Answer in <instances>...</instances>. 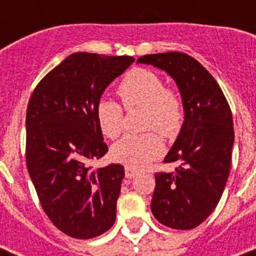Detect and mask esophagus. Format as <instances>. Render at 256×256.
<instances>
[{
    "mask_svg": "<svg viewBox=\"0 0 256 256\" xmlns=\"http://www.w3.org/2000/svg\"><path fill=\"white\" fill-rule=\"evenodd\" d=\"M124 174H126V178H134V176H136V175L140 174V171L130 168V166H126V168H124Z\"/></svg>",
    "mask_w": 256,
    "mask_h": 256,
    "instance_id": "1",
    "label": "esophagus"
}]
</instances>
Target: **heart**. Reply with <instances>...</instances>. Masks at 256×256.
<instances>
[{
    "mask_svg": "<svg viewBox=\"0 0 256 256\" xmlns=\"http://www.w3.org/2000/svg\"><path fill=\"white\" fill-rule=\"evenodd\" d=\"M124 108H144V128H156L164 136H174L183 120L182 102L164 86V80L148 69H132L118 86ZM100 132L116 138L124 130V110L114 100H102L96 110ZM164 152V144L156 132L130 134L112 146V156L132 168H146Z\"/></svg>",
    "mask_w": 256,
    "mask_h": 256,
    "instance_id": "obj_1",
    "label": "heart"
}]
</instances>
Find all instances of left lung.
I'll return each mask as SVG.
<instances>
[{
	"label": "left lung",
	"instance_id": "left-lung-1",
	"mask_svg": "<svg viewBox=\"0 0 256 256\" xmlns=\"http://www.w3.org/2000/svg\"><path fill=\"white\" fill-rule=\"evenodd\" d=\"M138 64L152 65L175 81L184 120L164 162H178L172 172H156L152 215L175 230L204 222L222 196L234 146L232 114L214 77L184 53L148 54Z\"/></svg>",
	"mask_w": 256,
	"mask_h": 256
}]
</instances>
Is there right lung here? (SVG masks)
<instances>
[{
    "instance_id": "obj_1",
    "label": "right lung",
    "mask_w": 256,
    "mask_h": 256,
    "mask_svg": "<svg viewBox=\"0 0 256 256\" xmlns=\"http://www.w3.org/2000/svg\"><path fill=\"white\" fill-rule=\"evenodd\" d=\"M132 62L128 56L74 53L30 96L26 166L46 215L72 238H96L116 222L124 166L88 164L108 150L96 116L100 96Z\"/></svg>"
}]
</instances>
